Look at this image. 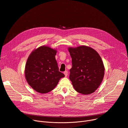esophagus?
<instances>
[{
    "mask_svg": "<svg viewBox=\"0 0 128 128\" xmlns=\"http://www.w3.org/2000/svg\"><path fill=\"white\" fill-rule=\"evenodd\" d=\"M64 76H65L66 77L67 76L68 74V71H65L64 72Z\"/></svg>",
    "mask_w": 128,
    "mask_h": 128,
    "instance_id": "obj_1",
    "label": "esophagus"
}]
</instances>
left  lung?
I'll use <instances>...</instances> for the list:
<instances>
[{
	"label": "left lung",
	"instance_id": "1",
	"mask_svg": "<svg viewBox=\"0 0 128 128\" xmlns=\"http://www.w3.org/2000/svg\"><path fill=\"white\" fill-rule=\"evenodd\" d=\"M72 67L69 78L76 90L82 94L94 92L101 84L104 66L99 54L94 49L82 46L69 48Z\"/></svg>",
	"mask_w": 128,
	"mask_h": 128
}]
</instances>
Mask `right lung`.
Returning a JSON list of instances; mask_svg holds the SVG:
<instances>
[{"label": "right lung", "mask_w": 128, "mask_h": 128, "mask_svg": "<svg viewBox=\"0 0 128 128\" xmlns=\"http://www.w3.org/2000/svg\"><path fill=\"white\" fill-rule=\"evenodd\" d=\"M57 50L42 46L29 56L25 69L28 84L38 92L46 94L54 89L64 75L59 71L55 59Z\"/></svg>", "instance_id": "1"}]
</instances>
